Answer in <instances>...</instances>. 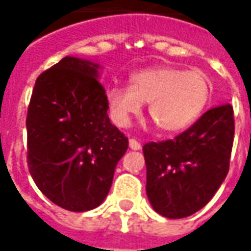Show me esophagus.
<instances>
[{"label":"esophagus","instance_id":"34e87169","mask_svg":"<svg viewBox=\"0 0 251 251\" xmlns=\"http://www.w3.org/2000/svg\"><path fill=\"white\" fill-rule=\"evenodd\" d=\"M130 148H131V150H134V151L141 150V144L137 140L131 138V140H130Z\"/></svg>","mask_w":251,"mask_h":251}]
</instances>
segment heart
<instances>
[{
    "label": "heart",
    "mask_w": 251,
    "mask_h": 251,
    "mask_svg": "<svg viewBox=\"0 0 251 251\" xmlns=\"http://www.w3.org/2000/svg\"><path fill=\"white\" fill-rule=\"evenodd\" d=\"M209 96L211 82L205 74L170 65L137 71L130 76V86H110L106 91L111 117L119 126H127L142 103H150V117L165 132L190 127L205 109Z\"/></svg>",
    "instance_id": "b5f03b06"
}]
</instances>
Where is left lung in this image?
<instances>
[{"mask_svg":"<svg viewBox=\"0 0 251 251\" xmlns=\"http://www.w3.org/2000/svg\"><path fill=\"white\" fill-rule=\"evenodd\" d=\"M233 137V107L226 103L173 140L147 142V196L153 209L177 219L205 207L229 172Z\"/></svg>","mask_w":251,"mask_h":251,"instance_id":"left-lung-1","label":"left lung"}]
</instances>
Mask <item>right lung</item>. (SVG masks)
Masks as SVG:
<instances>
[{
  "instance_id": "1",
  "label": "right lung",
  "mask_w": 251,
  "mask_h": 251,
  "mask_svg": "<svg viewBox=\"0 0 251 251\" xmlns=\"http://www.w3.org/2000/svg\"><path fill=\"white\" fill-rule=\"evenodd\" d=\"M99 65L64 57L36 79L26 116L27 168L55 205L83 212L99 207L128 138L107 116Z\"/></svg>"
}]
</instances>
